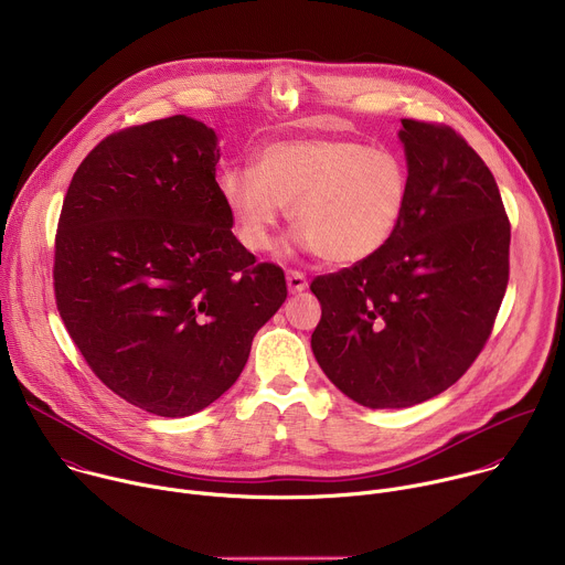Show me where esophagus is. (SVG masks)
Returning <instances> with one entry per match:
<instances>
[{"label":"esophagus","mask_w":565,"mask_h":565,"mask_svg":"<svg viewBox=\"0 0 565 565\" xmlns=\"http://www.w3.org/2000/svg\"><path fill=\"white\" fill-rule=\"evenodd\" d=\"M286 284H288V290H290L292 295H297V292L306 290V286H308L306 275H303V273H299V270H290V273L286 275Z\"/></svg>","instance_id":"obj_1"}]
</instances>
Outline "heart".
Listing matches in <instances>:
<instances>
[{"label":"heart","mask_w":565,"mask_h":565,"mask_svg":"<svg viewBox=\"0 0 565 565\" xmlns=\"http://www.w3.org/2000/svg\"><path fill=\"white\" fill-rule=\"evenodd\" d=\"M218 194L246 250H268L290 207L301 244L344 266L371 259L393 238L412 179L391 149L353 138H288L259 151L257 170H225Z\"/></svg>","instance_id":"1"}]
</instances>
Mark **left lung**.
<instances>
[{
	"mask_svg": "<svg viewBox=\"0 0 565 565\" xmlns=\"http://www.w3.org/2000/svg\"><path fill=\"white\" fill-rule=\"evenodd\" d=\"M409 205L366 262L312 279L321 319L310 347L358 405L405 409L449 388L486 347L510 279L499 185L447 125L405 118Z\"/></svg>",
	"mask_w": 565,
	"mask_h": 565,
	"instance_id": "obj_1",
	"label": "left lung"
}]
</instances>
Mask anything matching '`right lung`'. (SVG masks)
<instances>
[{
  "label": "right lung",
  "instance_id": "add662e5",
  "mask_svg": "<svg viewBox=\"0 0 565 565\" xmlns=\"http://www.w3.org/2000/svg\"><path fill=\"white\" fill-rule=\"evenodd\" d=\"M214 129L188 116L127 127L75 170L53 288L89 369L129 405L192 416L244 371L286 277L232 234Z\"/></svg>",
  "mask_w": 565,
  "mask_h": 565
}]
</instances>
